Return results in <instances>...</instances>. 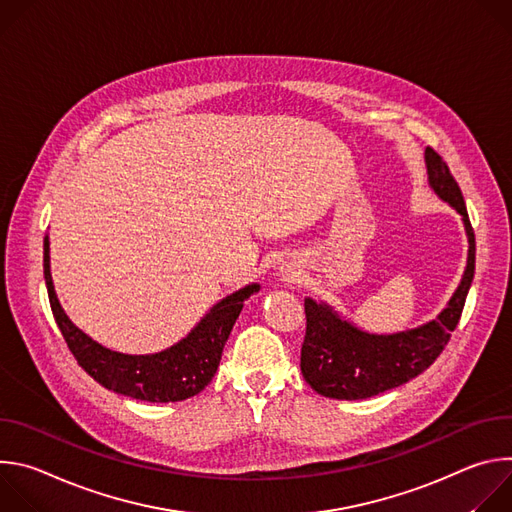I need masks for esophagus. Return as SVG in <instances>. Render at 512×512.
Instances as JSON below:
<instances>
[{"label":"esophagus","mask_w":512,"mask_h":512,"mask_svg":"<svg viewBox=\"0 0 512 512\" xmlns=\"http://www.w3.org/2000/svg\"><path fill=\"white\" fill-rule=\"evenodd\" d=\"M281 273L285 275V279H289V271H287V269H281Z\"/></svg>","instance_id":"34e87169"}]
</instances>
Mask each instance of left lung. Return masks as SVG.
<instances>
[{"label": "left lung", "mask_w": 512, "mask_h": 512, "mask_svg": "<svg viewBox=\"0 0 512 512\" xmlns=\"http://www.w3.org/2000/svg\"><path fill=\"white\" fill-rule=\"evenodd\" d=\"M425 168L435 196L462 216L468 237L464 275L446 308L433 320L393 334L362 330L330 304L306 298V338L300 367L306 383L322 397L358 401L405 385L440 356L460 322L474 279V231L458 182L431 148H425Z\"/></svg>", "instance_id": "obj_1"}]
</instances>
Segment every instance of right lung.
<instances>
[{
    "label": "right lung",
    "instance_id": "obj_1",
    "mask_svg": "<svg viewBox=\"0 0 512 512\" xmlns=\"http://www.w3.org/2000/svg\"><path fill=\"white\" fill-rule=\"evenodd\" d=\"M44 279L56 324L81 367L105 389L150 403L190 399L212 381L243 304L261 289L259 283H249L233 291L216 302L180 342L162 352L125 354L99 344L64 314L50 273L48 235L44 237Z\"/></svg>",
    "mask_w": 512,
    "mask_h": 512
}]
</instances>
